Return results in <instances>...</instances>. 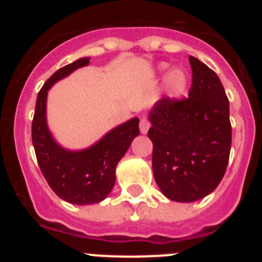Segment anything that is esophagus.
<instances>
[{"label":"esophagus","mask_w":262,"mask_h":262,"mask_svg":"<svg viewBox=\"0 0 262 262\" xmlns=\"http://www.w3.org/2000/svg\"><path fill=\"white\" fill-rule=\"evenodd\" d=\"M149 126H151V123H149V120H148L147 118H142V119H140V124H139V127H140L142 134H147L148 129H149Z\"/></svg>","instance_id":"1"}]
</instances>
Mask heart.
Segmentation results:
<instances>
[{"mask_svg":"<svg viewBox=\"0 0 262 262\" xmlns=\"http://www.w3.org/2000/svg\"><path fill=\"white\" fill-rule=\"evenodd\" d=\"M168 69V64H161L160 71L164 72ZM187 86V76L181 69H174L169 72L165 77V92L170 98H178L185 93Z\"/></svg>","mask_w":262,"mask_h":262,"instance_id":"obj_1","label":"heart"}]
</instances>
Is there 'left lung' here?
I'll list each match as a JSON object with an SVG mask.
<instances>
[{"label":"left lung","instance_id":"1","mask_svg":"<svg viewBox=\"0 0 262 262\" xmlns=\"http://www.w3.org/2000/svg\"><path fill=\"white\" fill-rule=\"evenodd\" d=\"M189 97H164L149 113L152 169L160 190L176 202H194L216 189L230 159V102L212 69L189 57Z\"/></svg>","mask_w":262,"mask_h":262}]
</instances>
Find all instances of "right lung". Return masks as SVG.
<instances>
[{"label": "right lung", "instance_id": "obj_1", "mask_svg": "<svg viewBox=\"0 0 262 262\" xmlns=\"http://www.w3.org/2000/svg\"><path fill=\"white\" fill-rule=\"evenodd\" d=\"M88 64L89 57L76 60L46 81L38 93L31 127L32 145L41 173L55 194L72 205H93L105 200L115 184L119 160L140 133L139 119L133 118L82 151H68L55 142L46 117L48 90L55 82Z\"/></svg>", "mask_w": 262, "mask_h": 262}]
</instances>
